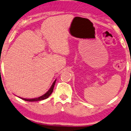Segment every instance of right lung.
Instances as JSON below:
<instances>
[{
  "instance_id": "obj_1",
  "label": "right lung",
  "mask_w": 131,
  "mask_h": 131,
  "mask_svg": "<svg viewBox=\"0 0 131 131\" xmlns=\"http://www.w3.org/2000/svg\"><path fill=\"white\" fill-rule=\"evenodd\" d=\"M56 80H55V81H54L53 84H52V86L50 88V90L48 91L47 93L43 95V96H41L40 97H37V98H34V99H24V98H22V97H20V98H21V99H22L23 100H24V101H29V102H36V101H42V100L47 99V98L48 97L50 96L51 94V93H53V88H54V86L55 83H56Z\"/></svg>"
}]
</instances>
